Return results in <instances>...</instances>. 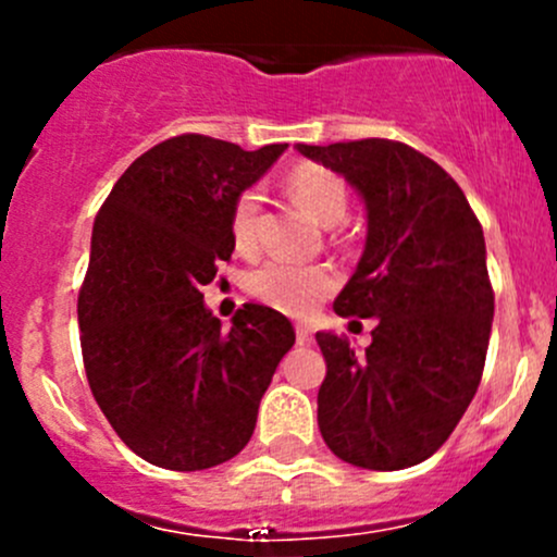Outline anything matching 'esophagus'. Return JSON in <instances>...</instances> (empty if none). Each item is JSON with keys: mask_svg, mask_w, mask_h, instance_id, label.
Segmentation results:
<instances>
[{"mask_svg": "<svg viewBox=\"0 0 557 557\" xmlns=\"http://www.w3.org/2000/svg\"><path fill=\"white\" fill-rule=\"evenodd\" d=\"M296 342H299V345H310L312 331L307 329V325H296Z\"/></svg>", "mask_w": 557, "mask_h": 557, "instance_id": "34e87169", "label": "esophagus"}]
</instances>
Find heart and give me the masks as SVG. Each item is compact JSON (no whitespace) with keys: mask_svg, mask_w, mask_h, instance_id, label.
I'll list each match as a JSON object with an SVG mask.
<instances>
[{"mask_svg":"<svg viewBox=\"0 0 557 557\" xmlns=\"http://www.w3.org/2000/svg\"><path fill=\"white\" fill-rule=\"evenodd\" d=\"M285 190L323 226H336L350 210V190L345 180L325 166H294L285 174ZM258 218H261V190L247 188L234 199L232 218H228L232 243L245 256L256 252L258 247ZM245 288L272 310L307 318L336 288V274L325 263L267 261L247 274Z\"/></svg>","mask_w":557,"mask_h":557,"instance_id":"heart-1","label":"heart"}]
</instances>
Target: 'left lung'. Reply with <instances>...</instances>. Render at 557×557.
Masks as SVG:
<instances>
[{
    "label": "left lung",
    "instance_id": "obj_1",
    "mask_svg": "<svg viewBox=\"0 0 557 557\" xmlns=\"http://www.w3.org/2000/svg\"><path fill=\"white\" fill-rule=\"evenodd\" d=\"M296 148L363 196L367 247L334 310L380 318L363 356L345 336L314 334L320 434L347 463L407 469L445 445L482 380L493 323L482 226L450 174L409 145Z\"/></svg>",
    "mask_w": 557,
    "mask_h": 557
}]
</instances>
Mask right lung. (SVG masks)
I'll use <instances>...</instances> for the list:
<instances>
[{"instance_id": "add662e5", "label": "right lung", "mask_w": 557, "mask_h": 557, "mask_svg": "<svg viewBox=\"0 0 557 557\" xmlns=\"http://www.w3.org/2000/svg\"><path fill=\"white\" fill-rule=\"evenodd\" d=\"M285 148L180 134L139 156L97 212L77 296L86 377L123 445L161 469H212L243 450L296 342L263 305L223 331L201 294L234 252V199Z\"/></svg>"}]
</instances>
